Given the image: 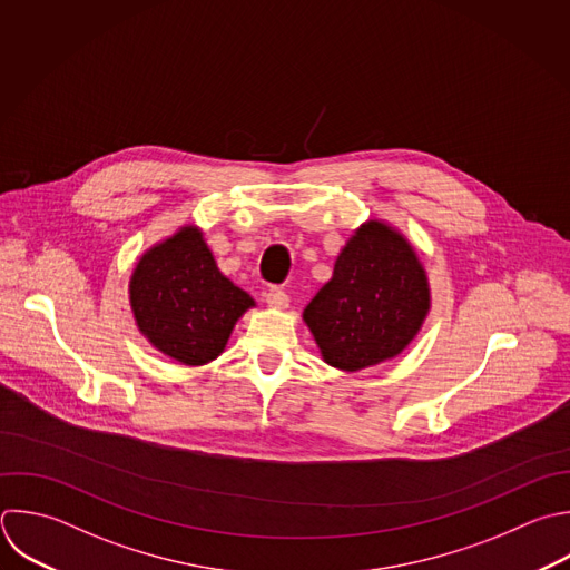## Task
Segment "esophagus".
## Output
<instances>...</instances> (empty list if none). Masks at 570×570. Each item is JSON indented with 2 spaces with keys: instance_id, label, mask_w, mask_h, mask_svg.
Here are the masks:
<instances>
[{
  "instance_id": "esophagus-1",
  "label": "esophagus",
  "mask_w": 570,
  "mask_h": 570,
  "mask_svg": "<svg viewBox=\"0 0 570 570\" xmlns=\"http://www.w3.org/2000/svg\"><path fill=\"white\" fill-rule=\"evenodd\" d=\"M265 301H267V305L274 307V309H287V305H289V296H287V292L281 289V287L267 289Z\"/></svg>"
}]
</instances>
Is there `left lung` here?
<instances>
[{"mask_svg": "<svg viewBox=\"0 0 570 570\" xmlns=\"http://www.w3.org/2000/svg\"><path fill=\"white\" fill-rule=\"evenodd\" d=\"M428 312L430 285L416 252L387 223L367 220L341 249L303 321L325 363L358 372L399 356Z\"/></svg>", "mask_w": 570, "mask_h": 570, "instance_id": "obj_1", "label": "left lung"}]
</instances>
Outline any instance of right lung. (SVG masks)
<instances>
[{
	"mask_svg": "<svg viewBox=\"0 0 570 570\" xmlns=\"http://www.w3.org/2000/svg\"><path fill=\"white\" fill-rule=\"evenodd\" d=\"M129 301L138 330L183 365L218 358L254 298L220 274L203 232L180 227L138 261Z\"/></svg>",
	"mask_w": 570,
	"mask_h": 570,
	"instance_id": "obj_1",
	"label": "right lung"
}]
</instances>
